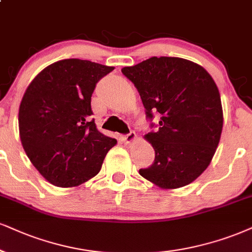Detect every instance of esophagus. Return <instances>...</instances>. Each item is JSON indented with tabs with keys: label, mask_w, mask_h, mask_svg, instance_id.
I'll use <instances>...</instances> for the list:
<instances>
[{
	"label": "esophagus",
	"mask_w": 252,
	"mask_h": 252,
	"mask_svg": "<svg viewBox=\"0 0 252 252\" xmlns=\"http://www.w3.org/2000/svg\"><path fill=\"white\" fill-rule=\"evenodd\" d=\"M120 140L123 144H132V142H134L136 140V134L134 132H131L126 135H121Z\"/></svg>",
	"instance_id": "esophagus-1"
}]
</instances>
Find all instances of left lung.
<instances>
[{"label":"left lung","mask_w":252,"mask_h":252,"mask_svg":"<svg viewBox=\"0 0 252 252\" xmlns=\"http://www.w3.org/2000/svg\"><path fill=\"white\" fill-rule=\"evenodd\" d=\"M138 90L159 129L145 135L155 159L140 169L161 189H176L196 180L212 162L223 127L219 89L201 65L179 57H152L121 70Z\"/></svg>","instance_id":"obj_1"}]
</instances>
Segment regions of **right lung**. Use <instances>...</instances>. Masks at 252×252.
<instances>
[{
    "mask_svg": "<svg viewBox=\"0 0 252 252\" xmlns=\"http://www.w3.org/2000/svg\"><path fill=\"white\" fill-rule=\"evenodd\" d=\"M113 70L78 58L58 61L40 71L24 92L18 111L22 146L51 185L70 188L92 179L117 144L90 120L95 84Z\"/></svg>",
    "mask_w": 252,
    "mask_h": 252,
    "instance_id": "right-lung-1",
    "label": "right lung"
}]
</instances>
